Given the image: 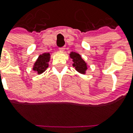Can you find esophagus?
<instances>
[{
	"mask_svg": "<svg viewBox=\"0 0 133 133\" xmlns=\"http://www.w3.org/2000/svg\"><path fill=\"white\" fill-rule=\"evenodd\" d=\"M64 49H65V47H61V48H59V50L60 51H64Z\"/></svg>",
	"mask_w": 133,
	"mask_h": 133,
	"instance_id": "34e87169",
	"label": "esophagus"
}]
</instances>
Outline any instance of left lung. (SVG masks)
<instances>
[{
	"mask_svg": "<svg viewBox=\"0 0 133 133\" xmlns=\"http://www.w3.org/2000/svg\"><path fill=\"white\" fill-rule=\"evenodd\" d=\"M69 56L72 59V66L75 68V69L81 74H85L87 69V64L84 61V59H82L81 56L78 53L73 52L69 54Z\"/></svg>",
	"mask_w": 133,
	"mask_h": 133,
	"instance_id": "1",
	"label": "left lung"
}]
</instances>
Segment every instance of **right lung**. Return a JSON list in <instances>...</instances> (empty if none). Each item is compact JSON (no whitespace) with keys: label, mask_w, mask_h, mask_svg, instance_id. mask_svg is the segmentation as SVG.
Listing matches in <instances>:
<instances>
[{"label":"right lung","mask_w":133,"mask_h":133,"mask_svg":"<svg viewBox=\"0 0 133 133\" xmlns=\"http://www.w3.org/2000/svg\"><path fill=\"white\" fill-rule=\"evenodd\" d=\"M49 60H50L49 53H44L42 55H40L38 59L36 60L35 63L34 64L32 69L38 75L43 73L44 71H46V69L48 68V62L49 61Z\"/></svg>","instance_id":"obj_1"}]
</instances>
